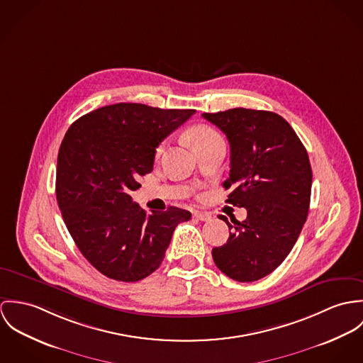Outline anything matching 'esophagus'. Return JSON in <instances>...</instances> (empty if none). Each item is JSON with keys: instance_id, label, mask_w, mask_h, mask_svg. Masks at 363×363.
<instances>
[{"instance_id": "34e87169", "label": "esophagus", "mask_w": 363, "mask_h": 363, "mask_svg": "<svg viewBox=\"0 0 363 363\" xmlns=\"http://www.w3.org/2000/svg\"><path fill=\"white\" fill-rule=\"evenodd\" d=\"M194 217L201 220V221H208L211 218V216L208 213H203V211H198V210L194 211Z\"/></svg>"}]
</instances>
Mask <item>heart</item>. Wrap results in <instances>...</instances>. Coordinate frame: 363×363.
<instances>
[{
  "instance_id": "1",
  "label": "heart",
  "mask_w": 363,
  "mask_h": 363,
  "mask_svg": "<svg viewBox=\"0 0 363 363\" xmlns=\"http://www.w3.org/2000/svg\"><path fill=\"white\" fill-rule=\"evenodd\" d=\"M188 138H189V140H191V143L194 145V147H199L201 145H206V143H208V142H211V140H214V139H218V138H221L220 136V133L214 129V128H211V126H208V125H196V126H194L191 130H189V133H188ZM162 149H164V145H160L159 147H157V155H160L162 152Z\"/></svg>"
}]
</instances>
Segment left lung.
I'll use <instances>...</instances> for the list:
<instances>
[{"label": "left lung", "mask_w": 363, "mask_h": 363, "mask_svg": "<svg viewBox=\"0 0 363 363\" xmlns=\"http://www.w3.org/2000/svg\"><path fill=\"white\" fill-rule=\"evenodd\" d=\"M218 126L231 147L228 201L245 207V221L235 220L234 231L223 246L213 247L216 266L240 282L260 280L288 256L306 221L312 167L295 130L272 111L231 108L204 113ZM228 224L225 216H220Z\"/></svg>", "instance_id": "left-lung-1"}]
</instances>
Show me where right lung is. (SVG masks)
<instances>
[{
    "instance_id": "obj_1",
    "label": "right lung",
    "mask_w": 363,
    "mask_h": 363,
    "mask_svg": "<svg viewBox=\"0 0 363 363\" xmlns=\"http://www.w3.org/2000/svg\"><path fill=\"white\" fill-rule=\"evenodd\" d=\"M194 114L118 103L83 116L67 130L57 160V201L82 255L106 277L135 282L150 276L175 227L191 218L174 206L146 214L130 192L152 172L159 145Z\"/></svg>"
}]
</instances>
